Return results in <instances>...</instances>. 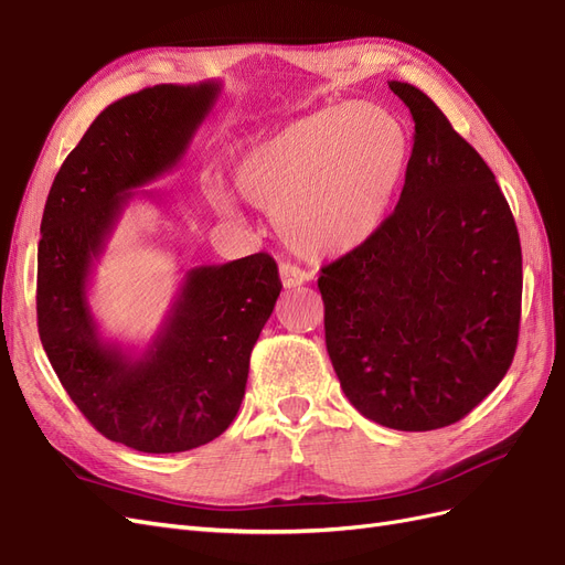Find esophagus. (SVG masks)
<instances>
[{
	"instance_id": "34e87169",
	"label": "esophagus",
	"mask_w": 565,
	"mask_h": 565,
	"mask_svg": "<svg viewBox=\"0 0 565 565\" xmlns=\"http://www.w3.org/2000/svg\"><path fill=\"white\" fill-rule=\"evenodd\" d=\"M280 280L287 289H295V287H301L303 282H309L311 273L295 266V264H280Z\"/></svg>"
}]
</instances>
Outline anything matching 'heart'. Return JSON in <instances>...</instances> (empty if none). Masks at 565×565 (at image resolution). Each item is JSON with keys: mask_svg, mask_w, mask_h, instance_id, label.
I'll use <instances>...</instances> for the list:
<instances>
[{"mask_svg": "<svg viewBox=\"0 0 565 565\" xmlns=\"http://www.w3.org/2000/svg\"><path fill=\"white\" fill-rule=\"evenodd\" d=\"M407 160L409 139L398 117L372 104H339L245 148L233 181L247 202L273 214L289 247L324 259L361 247L382 228ZM212 202L233 212L226 195Z\"/></svg>", "mask_w": 565, "mask_h": 565, "instance_id": "obj_1", "label": "heart"}]
</instances>
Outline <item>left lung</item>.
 Wrapping results in <instances>:
<instances>
[{
  "instance_id": "1",
  "label": "left lung",
  "mask_w": 565,
  "mask_h": 565,
  "mask_svg": "<svg viewBox=\"0 0 565 565\" xmlns=\"http://www.w3.org/2000/svg\"><path fill=\"white\" fill-rule=\"evenodd\" d=\"M388 87L413 113V156L382 228L322 268L324 344L358 413L431 431L469 415L514 361L521 241L483 158L424 92Z\"/></svg>"
}]
</instances>
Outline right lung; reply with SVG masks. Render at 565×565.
<instances>
[{
	"instance_id": "1",
	"label": "right lung",
	"mask_w": 565,
	"mask_h": 565,
	"mask_svg": "<svg viewBox=\"0 0 565 565\" xmlns=\"http://www.w3.org/2000/svg\"><path fill=\"white\" fill-rule=\"evenodd\" d=\"M221 82L158 84L115 100L61 164L42 216L38 328L49 363L94 429L141 452H183L228 429L249 353L280 297L266 252L195 266L146 349L104 339L89 303L94 268L136 191L181 162Z\"/></svg>"
}]
</instances>
